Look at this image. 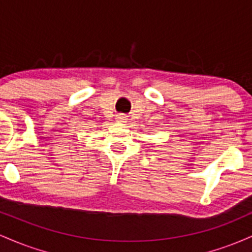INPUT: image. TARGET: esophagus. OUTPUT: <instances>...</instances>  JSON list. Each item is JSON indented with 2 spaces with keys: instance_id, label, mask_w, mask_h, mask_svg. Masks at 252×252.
Instances as JSON below:
<instances>
[{
  "instance_id": "1",
  "label": "esophagus",
  "mask_w": 252,
  "mask_h": 252,
  "mask_svg": "<svg viewBox=\"0 0 252 252\" xmlns=\"http://www.w3.org/2000/svg\"><path fill=\"white\" fill-rule=\"evenodd\" d=\"M116 120H117V122H126V121L128 120V117H126V115L120 114V115H117V116H116Z\"/></svg>"
}]
</instances>
